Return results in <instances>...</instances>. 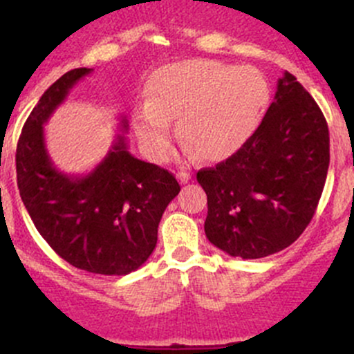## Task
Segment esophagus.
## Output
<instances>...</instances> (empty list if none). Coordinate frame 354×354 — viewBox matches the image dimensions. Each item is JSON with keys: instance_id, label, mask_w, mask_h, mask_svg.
I'll list each match as a JSON object with an SVG mask.
<instances>
[{"instance_id": "1", "label": "esophagus", "mask_w": 354, "mask_h": 354, "mask_svg": "<svg viewBox=\"0 0 354 354\" xmlns=\"http://www.w3.org/2000/svg\"><path fill=\"white\" fill-rule=\"evenodd\" d=\"M177 178H178V182H180V184H187V182L191 180V172H178Z\"/></svg>"}]
</instances>
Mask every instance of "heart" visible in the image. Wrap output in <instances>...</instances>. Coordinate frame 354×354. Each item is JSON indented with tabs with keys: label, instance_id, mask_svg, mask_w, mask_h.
I'll use <instances>...</instances> for the list:
<instances>
[{
	"label": "heart",
	"instance_id": "obj_1",
	"mask_svg": "<svg viewBox=\"0 0 354 354\" xmlns=\"http://www.w3.org/2000/svg\"><path fill=\"white\" fill-rule=\"evenodd\" d=\"M148 95L134 114V131L150 158L167 155L170 121H178V138L198 158L220 160L256 133L271 92L256 69L192 59L160 69Z\"/></svg>",
	"mask_w": 354,
	"mask_h": 354
}]
</instances>
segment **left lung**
Segmentation results:
<instances>
[{
  "label": "left lung",
  "mask_w": 354,
  "mask_h": 354,
  "mask_svg": "<svg viewBox=\"0 0 354 354\" xmlns=\"http://www.w3.org/2000/svg\"><path fill=\"white\" fill-rule=\"evenodd\" d=\"M327 169L322 111L286 71L256 133L230 158L198 172L207 196V240L242 259L286 249L310 223Z\"/></svg>",
  "instance_id": "obj_1"
}]
</instances>
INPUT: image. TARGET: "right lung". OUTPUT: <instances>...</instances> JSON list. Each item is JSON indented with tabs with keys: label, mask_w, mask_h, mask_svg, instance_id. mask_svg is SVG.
<instances>
[{
	"label": "right lung",
	"mask_w": 354,
	"mask_h": 354,
	"mask_svg": "<svg viewBox=\"0 0 354 354\" xmlns=\"http://www.w3.org/2000/svg\"><path fill=\"white\" fill-rule=\"evenodd\" d=\"M90 73L71 69L44 92L18 140L17 184L35 228L57 256L93 274L124 276L151 256L163 211L180 185L169 170L131 155L126 118L122 134L92 172L73 176L56 169L44 124Z\"/></svg>",
	"instance_id": "add662e5"
}]
</instances>
